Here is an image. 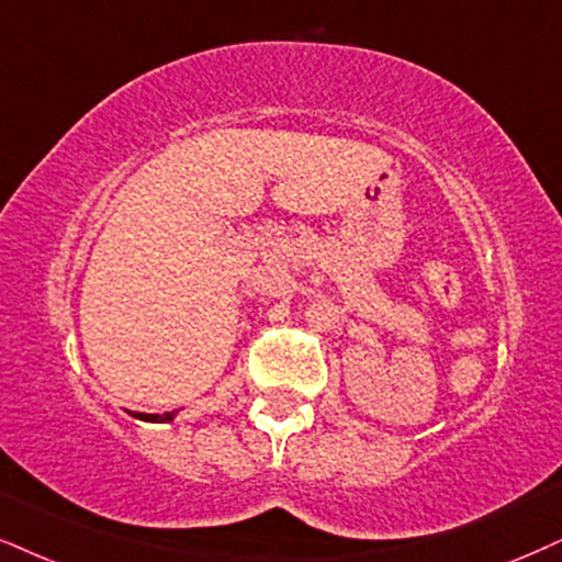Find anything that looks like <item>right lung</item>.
<instances>
[{"label":"right lung","mask_w":562,"mask_h":562,"mask_svg":"<svg viewBox=\"0 0 562 562\" xmlns=\"http://www.w3.org/2000/svg\"><path fill=\"white\" fill-rule=\"evenodd\" d=\"M143 419H158V422H169L171 419V414H164V417H158V414H145V417Z\"/></svg>","instance_id":"obj_1"}]
</instances>
